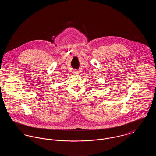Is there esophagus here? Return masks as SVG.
<instances>
[{"label": "esophagus", "instance_id": "obj_1", "mask_svg": "<svg viewBox=\"0 0 156 156\" xmlns=\"http://www.w3.org/2000/svg\"><path fill=\"white\" fill-rule=\"evenodd\" d=\"M78 72V71L76 69H74V71H73V73H74V74H77Z\"/></svg>", "mask_w": 156, "mask_h": 156}]
</instances>
